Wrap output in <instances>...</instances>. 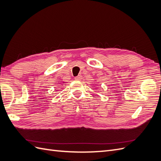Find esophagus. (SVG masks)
I'll use <instances>...</instances> for the list:
<instances>
[{
	"label": "esophagus",
	"instance_id": "esophagus-1",
	"mask_svg": "<svg viewBox=\"0 0 161 161\" xmlns=\"http://www.w3.org/2000/svg\"><path fill=\"white\" fill-rule=\"evenodd\" d=\"M81 79H82V76H81V75H79V76H76V77L75 78V79L76 80H80Z\"/></svg>",
	"mask_w": 161,
	"mask_h": 161
}]
</instances>
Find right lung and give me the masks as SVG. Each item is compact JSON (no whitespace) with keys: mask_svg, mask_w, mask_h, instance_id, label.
Segmentation results:
<instances>
[{"mask_svg":"<svg viewBox=\"0 0 161 161\" xmlns=\"http://www.w3.org/2000/svg\"><path fill=\"white\" fill-rule=\"evenodd\" d=\"M63 83H64V82H63ZM60 87H61V86H60Z\"/></svg>","mask_w":161,"mask_h":161,"instance_id":"1","label":"right lung"}]
</instances>
